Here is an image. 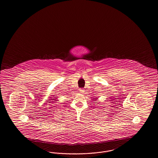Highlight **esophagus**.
Segmentation results:
<instances>
[{"instance_id":"obj_1","label":"esophagus","mask_w":158,"mask_h":158,"mask_svg":"<svg viewBox=\"0 0 158 158\" xmlns=\"http://www.w3.org/2000/svg\"><path fill=\"white\" fill-rule=\"evenodd\" d=\"M79 90V92H80L81 93H82V94H83V93L85 92V90H84L83 89H82V88H80Z\"/></svg>"}]
</instances>
